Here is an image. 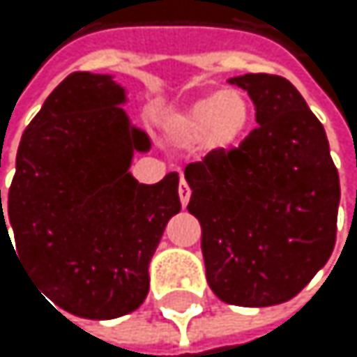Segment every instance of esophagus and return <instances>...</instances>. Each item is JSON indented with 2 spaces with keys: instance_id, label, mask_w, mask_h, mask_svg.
<instances>
[{
  "instance_id": "34e87169",
  "label": "esophagus",
  "mask_w": 357,
  "mask_h": 357,
  "mask_svg": "<svg viewBox=\"0 0 357 357\" xmlns=\"http://www.w3.org/2000/svg\"><path fill=\"white\" fill-rule=\"evenodd\" d=\"M177 195H180L182 205H188V201H190V188H188V184H186L184 180L180 182V188H177Z\"/></svg>"
}]
</instances>
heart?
<instances>
[{"label": "heart", "instance_id": "b5f03b06", "mask_svg": "<svg viewBox=\"0 0 357 357\" xmlns=\"http://www.w3.org/2000/svg\"><path fill=\"white\" fill-rule=\"evenodd\" d=\"M252 107L238 89L214 91L192 102L177 121L180 132L195 141H210L212 147H236L250 126Z\"/></svg>", "mask_w": 357, "mask_h": 357}]
</instances>
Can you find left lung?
Wrapping results in <instances>:
<instances>
[{"instance_id": "8db88e82", "label": "left lung", "mask_w": 357, "mask_h": 357, "mask_svg": "<svg viewBox=\"0 0 357 357\" xmlns=\"http://www.w3.org/2000/svg\"><path fill=\"white\" fill-rule=\"evenodd\" d=\"M229 83L248 91L257 128L233 149L190 162L188 212L201 222L212 291L227 304L274 306L298 296L334 250L338 171L321 121L276 75Z\"/></svg>"}]
</instances>
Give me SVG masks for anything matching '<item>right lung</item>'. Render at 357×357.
<instances>
[{
	"label": "right lung",
	"mask_w": 357,
	"mask_h": 357,
	"mask_svg": "<svg viewBox=\"0 0 357 357\" xmlns=\"http://www.w3.org/2000/svg\"><path fill=\"white\" fill-rule=\"evenodd\" d=\"M121 102L126 91L109 75L66 77L21 137L6 208L0 190V242L1 233L10 240V222L43 294L85 319H115L143 304L149 259L182 210L177 173L139 184L128 171L152 143Z\"/></svg>",
	"instance_id": "1"
}]
</instances>
